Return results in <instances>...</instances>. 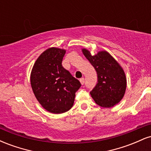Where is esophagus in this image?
I'll list each match as a JSON object with an SVG mask.
<instances>
[{
	"label": "esophagus",
	"instance_id": "esophagus-1",
	"mask_svg": "<svg viewBox=\"0 0 151 151\" xmlns=\"http://www.w3.org/2000/svg\"><path fill=\"white\" fill-rule=\"evenodd\" d=\"M79 81H80V82H81V84H84V78H81L80 79H79Z\"/></svg>",
	"mask_w": 151,
	"mask_h": 151
}]
</instances>
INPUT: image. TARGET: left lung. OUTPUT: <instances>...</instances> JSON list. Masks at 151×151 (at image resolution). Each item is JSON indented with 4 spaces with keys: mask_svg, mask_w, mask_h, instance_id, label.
Masks as SVG:
<instances>
[{
    "mask_svg": "<svg viewBox=\"0 0 151 151\" xmlns=\"http://www.w3.org/2000/svg\"><path fill=\"white\" fill-rule=\"evenodd\" d=\"M82 52L97 73V84L90 91L91 97L101 107L116 105L126 91V79L123 69L107 52H99L93 56L87 50L83 49Z\"/></svg>",
    "mask_w": 151,
    "mask_h": 151,
    "instance_id": "8db88e82",
    "label": "left lung"
}]
</instances>
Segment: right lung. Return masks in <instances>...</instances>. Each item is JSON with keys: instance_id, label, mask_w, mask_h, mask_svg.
<instances>
[{"instance_id": "1", "label": "right lung", "mask_w": 151, "mask_h": 151, "mask_svg": "<svg viewBox=\"0 0 151 151\" xmlns=\"http://www.w3.org/2000/svg\"><path fill=\"white\" fill-rule=\"evenodd\" d=\"M65 50L49 48L36 60L30 76L35 96L47 111L53 114L67 111L73 106L81 83L62 65Z\"/></svg>"}]
</instances>
